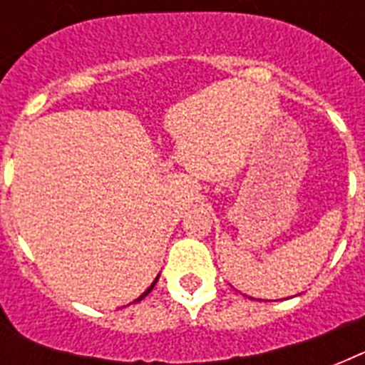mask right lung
<instances>
[{"label":"right lung","mask_w":365,"mask_h":365,"mask_svg":"<svg viewBox=\"0 0 365 365\" xmlns=\"http://www.w3.org/2000/svg\"><path fill=\"white\" fill-rule=\"evenodd\" d=\"M155 284H157V280H155V282H153V284H151V286H149V288H148V289H145V292H143V294H142V295H140V297H138V299H134V303H138V301H142V299H143V297H145V295H148V294H149V292H151V289H153V286H155Z\"/></svg>","instance_id":"1"}]
</instances>
